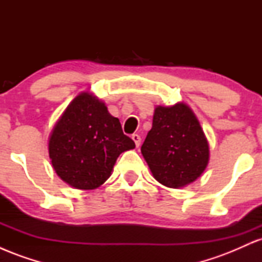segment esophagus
<instances>
[{"mask_svg":"<svg viewBox=\"0 0 262 262\" xmlns=\"http://www.w3.org/2000/svg\"><path fill=\"white\" fill-rule=\"evenodd\" d=\"M132 139L134 140L135 145H137V146H139V145H140V143H141V138H140V135H139V134H133V135H132Z\"/></svg>","mask_w":262,"mask_h":262,"instance_id":"obj_1","label":"esophagus"}]
</instances>
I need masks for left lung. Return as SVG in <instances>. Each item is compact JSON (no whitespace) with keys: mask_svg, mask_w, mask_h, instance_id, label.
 <instances>
[{"mask_svg":"<svg viewBox=\"0 0 262 262\" xmlns=\"http://www.w3.org/2000/svg\"><path fill=\"white\" fill-rule=\"evenodd\" d=\"M141 154L161 185L179 188L202 175L208 165L209 146L191 108L176 103L155 108Z\"/></svg>","mask_w":262,"mask_h":262,"instance_id":"1","label":"left lung"}]
</instances>
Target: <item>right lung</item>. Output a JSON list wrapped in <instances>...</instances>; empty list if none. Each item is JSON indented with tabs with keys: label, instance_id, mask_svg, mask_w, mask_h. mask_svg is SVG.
I'll list each match as a JSON object with an SVG mask.
<instances>
[{
	"label": "right lung",
	"instance_id": "right-lung-1",
	"mask_svg": "<svg viewBox=\"0 0 262 262\" xmlns=\"http://www.w3.org/2000/svg\"><path fill=\"white\" fill-rule=\"evenodd\" d=\"M135 144L119 119L89 92L74 98L49 138V158L62 181L77 189H95L112 173L117 158Z\"/></svg>",
	"mask_w": 262,
	"mask_h": 262
}]
</instances>
